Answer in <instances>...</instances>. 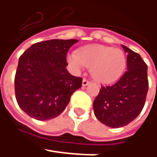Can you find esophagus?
I'll list each match as a JSON object with an SVG mask.
<instances>
[{
  "instance_id": "1",
  "label": "esophagus",
  "mask_w": 157,
  "mask_h": 157,
  "mask_svg": "<svg viewBox=\"0 0 157 157\" xmlns=\"http://www.w3.org/2000/svg\"><path fill=\"white\" fill-rule=\"evenodd\" d=\"M89 84H90V81L87 80L86 78H84V79H83V81H82V86H86Z\"/></svg>"
}]
</instances>
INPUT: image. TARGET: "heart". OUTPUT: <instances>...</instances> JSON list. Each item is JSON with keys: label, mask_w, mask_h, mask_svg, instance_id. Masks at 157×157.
<instances>
[{"label": "heart", "mask_w": 157, "mask_h": 157, "mask_svg": "<svg viewBox=\"0 0 157 157\" xmlns=\"http://www.w3.org/2000/svg\"><path fill=\"white\" fill-rule=\"evenodd\" d=\"M67 59L75 69H80L83 65L91 69L92 77L101 83L116 81L127 65V58L121 50L100 44L83 47L78 53H70Z\"/></svg>", "instance_id": "obj_1"}]
</instances>
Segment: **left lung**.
<instances>
[{"label": "left lung", "mask_w": 157, "mask_h": 157, "mask_svg": "<svg viewBox=\"0 0 157 157\" xmlns=\"http://www.w3.org/2000/svg\"><path fill=\"white\" fill-rule=\"evenodd\" d=\"M128 71L115 84L101 86L94 101V114L110 128L130 123L142 112L148 90V66L141 56L122 45Z\"/></svg>", "instance_id": "obj_1"}]
</instances>
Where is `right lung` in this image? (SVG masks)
Returning <instances> with one entry per match:
<instances>
[{
  "label": "right lung",
  "instance_id": "1",
  "mask_svg": "<svg viewBox=\"0 0 157 157\" xmlns=\"http://www.w3.org/2000/svg\"><path fill=\"white\" fill-rule=\"evenodd\" d=\"M78 41L52 39L36 43L19 58L15 93L19 106L29 116L48 121L58 116L71 94L81 87L82 78L70 74L66 55Z\"/></svg>",
  "mask_w": 157,
  "mask_h": 157
}]
</instances>
